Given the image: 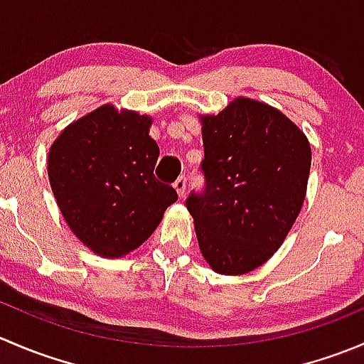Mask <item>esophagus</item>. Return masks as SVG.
<instances>
[{
	"label": "esophagus",
	"instance_id": "esophagus-1",
	"mask_svg": "<svg viewBox=\"0 0 364 364\" xmlns=\"http://www.w3.org/2000/svg\"><path fill=\"white\" fill-rule=\"evenodd\" d=\"M174 188H176V192H178L179 197L185 196V192H186V179H185V176H181V178L176 179Z\"/></svg>",
	"mask_w": 364,
	"mask_h": 364
}]
</instances>
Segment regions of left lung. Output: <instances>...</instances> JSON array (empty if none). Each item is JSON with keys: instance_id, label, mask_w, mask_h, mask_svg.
Returning <instances> with one entry per match:
<instances>
[{"instance_id": "obj_1", "label": "left lung", "mask_w": 364, "mask_h": 364, "mask_svg": "<svg viewBox=\"0 0 364 364\" xmlns=\"http://www.w3.org/2000/svg\"><path fill=\"white\" fill-rule=\"evenodd\" d=\"M200 121L205 186L185 204L211 269L245 274L262 266L294 225L306 193L310 144L287 116L252 98H236Z\"/></svg>"}]
</instances>
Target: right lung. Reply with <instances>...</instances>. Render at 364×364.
Here are the masks:
<instances>
[{
  "instance_id": "add662e5",
  "label": "right lung",
  "mask_w": 364,
  "mask_h": 364,
  "mask_svg": "<svg viewBox=\"0 0 364 364\" xmlns=\"http://www.w3.org/2000/svg\"><path fill=\"white\" fill-rule=\"evenodd\" d=\"M151 117L111 104L68 124L49 149L47 172L65 222L102 257L141 247L178 200L155 178Z\"/></svg>"
}]
</instances>
